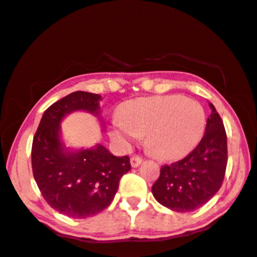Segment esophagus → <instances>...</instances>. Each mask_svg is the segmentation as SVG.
Instances as JSON below:
<instances>
[{"label": "esophagus", "instance_id": "obj_1", "mask_svg": "<svg viewBox=\"0 0 257 257\" xmlns=\"http://www.w3.org/2000/svg\"><path fill=\"white\" fill-rule=\"evenodd\" d=\"M143 161H144V159H143V157H141V156H138V155L132 156V158H131V164H132V167H133V168L139 167L141 163H143Z\"/></svg>", "mask_w": 257, "mask_h": 257}]
</instances>
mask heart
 Segmentation results:
<instances>
[{"label":"heart","instance_id":"obj_1","mask_svg":"<svg viewBox=\"0 0 257 257\" xmlns=\"http://www.w3.org/2000/svg\"><path fill=\"white\" fill-rule=\"evenodd\" d=\"M206 125L205 110L185 96H150L125 102L122 116L111 122V137L123 145L147 134V145L158 157H184L198 145Z\"/></svg>","mask_w":257,"mask_h":257}]
</instances>
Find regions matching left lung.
Instances as JSON below:
<instances>
[{"mask_svg": "<svg viewBox=\"0 0 257 257\" xmlns=\"http://www.w3.org/2000/svg\"><path fill=\"white\" fill-rule=\"evenodd\" d=\"M205 133L185 158L164 164L152 186L158 203L178 213H188L209 202L220 190L227 167V135L220 114L209 104Z\"/></svg>", "mask_w": 257, "mask_h": 257, "instance_id": "obj_1", "label": "left lung"}]
</instances>
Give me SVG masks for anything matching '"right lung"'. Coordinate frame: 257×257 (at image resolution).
I'll return each instance as SVG.
<instances>
[{
    "mask_svg": "<svg viewBox=\"0 0 257 257\" xmlns=\"http://www.w3.org/2000/svg\"><path fill=\"white\" fill-rule=\"evenodd\" d=\"M98 94L75 91L44 111L32 141L35 181L53 209L75 219H87L111 204L119 180L131 170L128 156L116 157L102 145L78 152L65 151L59 123L65 114L84 110L99 113Z\"/></svg>",
    "mask_w": 257,
    "mask_h": 257,
    "instance_id": "obj_1",
    "label": "right lung"
}]
</instances>
